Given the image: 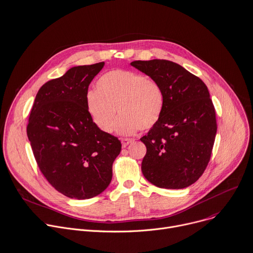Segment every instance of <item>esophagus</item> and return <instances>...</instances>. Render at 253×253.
Listing matches in <instances>:
<instances>
[{"instance_id": "34e87169", "label": "esophagus", "mask_w": 253, "mask_h": 253, "mask_svg": "<svg viewBox=\"0 0 253 253\" xmlns=\"http://www.w3.org/2000/svg\"><path fill=\"white\" fill-rule=\"evenodd\" d=\"M132 142H133V139H131V138H122V145L124 148H126Z\"/></svg>"}]
</instances>
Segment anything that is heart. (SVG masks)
I'll list each match as a JSON object with an SVG mask.
<instances>
[{
  "label": "heart",
  "mask_w": 253,
  "mask_h": 253,
  "mask_svg": "<svg viewBox=\"0 0 253 253\" xmlns=\"http://www.w3.org/2000/svg\"><path fill=\"white\" fill-rule=\"evenodd\" d=\"M85 100L93 123L104 132L111 131L118 108L121 117L116 130L127 135L156 126L164 109L165 95L157 80L117 69L101 75L96 82V91H89Z\"/></svg>",
  "instance_id": "obj_1"
}]
</instances>
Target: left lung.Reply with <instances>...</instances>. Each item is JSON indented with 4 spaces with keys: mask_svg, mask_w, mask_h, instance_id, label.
I'll return each instance as SVG.
<instances>
[{
    "mask_svg": "<svg viewBox=\"0 0 253 253\" xmlns=\"http://www.w3.org/2000/svg\"><path fill=\"white\" fill-rule=\"evenodd\" d=\"M130 65L157 80L165 95L159 122L141 137L147 147L142 172L159 188L189 187L204 173L217 131L206 84L169 60H137Z\"/></svg>",
    "mask_w": 253,
    "mask_h": 253,
    "instance_id": "8db88e82",
    "label": "left lung"
}]
</instances>
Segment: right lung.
<instances>
[{
	"label": "right lung",
	"instance_id": "1",
	"mask_svg": "<svg viewBox=\"0 0 253 253\" xmlns=\"http://www.w3.org/2000/svg\"><path fill=\"white\" fill-rule=\"evenodd\" d=\"M104 62L70 68L39 89L27 126L35 160L46 180L72 199H90L112 178L122 144L100 130L86 108L88 86Z\"/></svg>",
	"mask_w": 253,
	"mask_h": 253
}]
</instances>
